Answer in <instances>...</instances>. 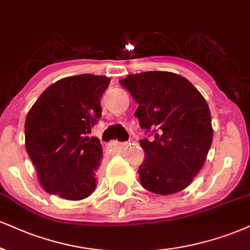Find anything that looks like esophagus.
<instances>
[{
    "label": "esophagus",
    "mask_w": 250,
    "mask_h": 250,
    "mask_svg": "<svg viewBox=\"0 0 250 250\" xmlns=\"http://www.w3.org/2000/svg\"><path fill=\"white\" fill-rule=\"evenodd\" d=\"M126 145H127V144H125V143H119V141H112V143L110 144V146L112 147V148L117 149V148H123V147H125Z\"/></svg>",
    "instance_id": "obj_1"
}]
</instances>
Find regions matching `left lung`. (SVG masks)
Returning <instances> with one entry per match:
<instances>
[{
  "label": "left lung",
  "instance_id": "left-lung-1",
  "mask_svg": "<svg viewBox=\"0 0 250 250\" xmlns=\"http://www.w3.org/2000/svg\"><path fill=\"white\" fill-rule=\"evenodd\" d=\"M119 82L139 105L134 116L141 128L153 135L140 140L141 186L158 195L186 189L204 165L213 138L205 98L186 78L170 72L131 74Z\"/></svg>",
  "mask_w": 250,
  "mask_h": 250
}]
</instances>
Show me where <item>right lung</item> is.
<instances>
[{
  "mask_svg": "<svg viewBox=\"0 0 250 250\" xmlns=\"http://www.w3.org/2000/svg\"><path fill=\"white\" fill-rule=\"evenodd\" d=\"M106 76L61 79L40 95L25 119V146L46 192L69 200L90 196L101 167L100 139L87 134L102 116Z\"/></svg>",
  "mask_w": 250,
  "mask_h": 250,
  "instance_id": "add662e5",
  "label": "right lung"
}]
</instances>
